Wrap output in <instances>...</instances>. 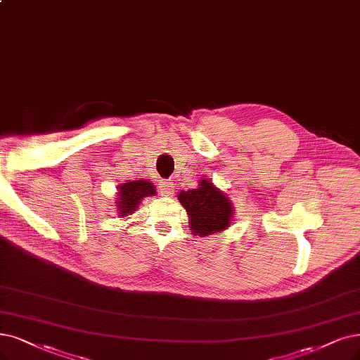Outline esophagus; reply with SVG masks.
<instances>
[{"label":"esophagus","instance_id":"1","mask_svg":"<svg viewBox=\"0 0 360 360\" xmlns=\"http://www.w3.org/2000/svg\"><path fill=\"white\" fill-rule=\"evenodd\" d=\"M158 191L162 195H173V193H175V187H173L172 182H167V181H160L158 184Z\"/></svg>","mask_w":360,"mask_h":360}]
</instances>
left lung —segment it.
<instances>
[{
  "mask_svg": "<svg viewBox=\"0 0 360 360\" xmlns=\"http://www.w3.org/2000/svg\"><path fill=\"white\" fill-rule=\"evenodd\" d=\"M178 200L187 210L190 230L194 236L207 237L227 230L233 224V202L209 178H200L193 190L181 191Z\"/></svg>",
  "mask_w": 360,
  "mask_h": 360,
  "instance_id": "obj_1",
  "label": "left lung"
}]
</instances>
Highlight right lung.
I'll return each mask as SVG.
<instances>
[{
    "instance_id": "add662e5",
    "label": "right lung",
    "mask_w": 360,
    "mask_h": 360,
    "mask_svg": "<svg viewBox=\"0 0 360 360\" xmlns=\"http://www.w3.org/2000/svg\"><path fill=\"white\" fill-rule=\"evenodd\" d=\"M155 187L148 179L129 181L117 187L115 209L118 218H126L135 214L145 197L155 195Z\"/></svg>"
}]
</instances>
